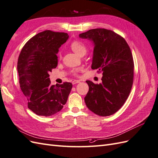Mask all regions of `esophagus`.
Masks as SVG:
<instances>
[{"mask_svg":"<svg viewBox=\"0 0 158 158\" xmlns=\"http://www.w3.org/2000/svg\"><path fill=\"white\" fill-rule=\"evenodd\" d=\"M80 80H74L73 81V84H78V83H80Z\"/></svg>","mask_w":158,"mask_h":158,"instance_id":"1","label":"esophagus"}]
</instances>
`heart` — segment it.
I'll use <instances>...</instances> for the list:
<instances>
[{"mask_svg":"<svg viewBox=\"0 0 158 158\" xmlns=\"http://www.w3.org/2000/svg\"><path fill=\"white\" fill-rule=\"evenodd\" d=\"M70 47H71L72 50H73L74 52H76V53L79 56H81L82 55H85V53H86V52H87L86 47L85 46V45L83 44V43H82L81 41H74L72 42L70 44ZM59 56L60 58H61L60 52H59ZM80 70V69H79V68H74L73 69H72L71 73H73V74L76 75Z\"/></svg>","mask_w":158,"mask_h":158,"instance_id":"1","label":"heart"}]
</instances>
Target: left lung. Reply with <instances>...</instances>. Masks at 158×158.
<instances>
[{
  "mask_svg": "<svg viewBox=\"0 0 158 158\" xmlns=\"http://www.w3.org/2000/svg\"><path fill=\"white\" fill-rule=\"evenodd\" d=\"M79 37L94 44L92 67L103 73L102 82L87 80L89 91L84 98L88 108L102 117L111 115L127 99L133 84L134 61L123 37L103 28L89 30Z\"/></svg>",
  "mask_w": 158,
  "mask_h": 158,
  "instance_id": "obj_1",
  "label": "left lung"
}]
</instances>
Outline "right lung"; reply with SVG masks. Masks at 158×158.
Returning a JSON list of instances; mask_svg holds the SVG:
<instances>
[{
	"instance_id": "add662e5",
	"label": "right lung",
	"mask_w": 158,
	"mask_h": 158,
	"mask_svg": "<svg viewBox=\"0 0 158 158\" xmlns=\"http://www.w3.org/2000/svg\"><path fill=\"white\" fill-rule=\"evenodd\" d=\"M69 37L63 32H40L26 43L19 55L17 69L20 88L28 108L37 115L51 116L67 102L73 84L51 85L49 73L57 66L56 54Z\"/></svg>"
}]
</instances>
